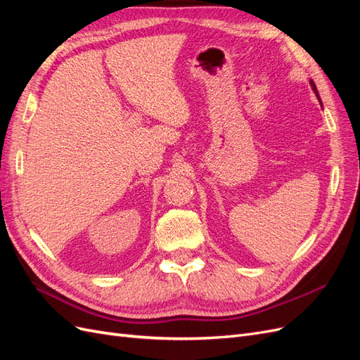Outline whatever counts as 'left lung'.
I'll return each mask as SVG.
<instances>
[{
  "instance_id": "left-lung-1",
  "label": "left lung",
  "mask_w": 360,
  "mask_h": 360,
  "mask_svg": "<svg viewBox=\"0 0 360 360\" xmlns=\"http://www.w3.org/2000/svg\"><path fill=\"white\" fill-rule=\"evenodd\" d=\"M309 84H311V86H312V90H314V93H315V96H317V99H319V102L321 103V99H320V94H319V91H317V86H315V84H314V81H309ZM321 106H323V103H321Z\"/></svg>"
}]
</instances>
